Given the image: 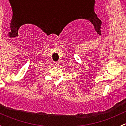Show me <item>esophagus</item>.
Here are the masks:
<instances>
[{
	"instance_id": "1",
	"label": "esophagus",
	"mask_w": 126,
	"mask_h": 126,
	"mask_svg": "<svg viewBox=\"0 0 126 126\" xmlns=\"http://www.w3.org/2000/svg\"><path fill=\"white\" fill-rule=\"evenodd\" d=\"M54 64H55V66H59V62H55V63H54Z\"/></svg>"
}]
</instances>
